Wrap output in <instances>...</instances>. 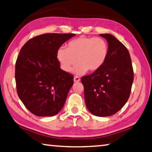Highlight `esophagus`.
<instances>
[{
    "label": "esophagus",
    "mask_w": 152,
    "mask_h": 152,
    "mask_svg": "<svg viewBox=\"0 0 152 152\" xmlns=\"http://www.w3.org/2000/svg\"><path fill=\"white\" fill-rule=\"evenodd\" d=\"M80 81V78L78 76H74V82H79Z\"/></svg>",
    "instance_id": "34e87169"
}]
</instances>
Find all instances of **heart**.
I'll use <instances>...</instances> for the list:
<instances>
[{"label":"heart","mask_w":152,"mask_h":152,"mask_svg":"<svg viewBox=\"0 0 152 152\" xmlns=\"http://www.w3.org/2000/svg\"><path fill=\"white\" fill-rule=\"evenodd\" d=\"M108 52V45L103 38L81 37L70 41L66 49H58L56 56L63 70L70 72L78 62L74 72L82 74L88 70L94 72L102 67Z\"/></svg>","instance_id":"obj_1"}]
</instances>
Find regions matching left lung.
Wrapping results in <instances>:
<instances>
[{
    "label": "left lung",
    "mask_w": 152,
    "mask_h": 152,
    "mask_svg": "<svg viewBox=\"0 0 152 152\" xmlns=\"http://www.w3.org/2000/svg\"><path fill=\"white\" fill-rule=\"evenodd\" d=\"M109 48L105 64L92 74L82 77L85 103L93 115L115 114L127 102L134 81V71L128 49L114 36L101 34Z\"/></svg>",
    "instance_id": "1"
}]
</instances>
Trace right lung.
<instances>
[{"label":"right lung","mask_w":152,"mask_h":152,"mask_svg":"<svg viewBox=\"0 0 152 152\" xmlns=\"http://www.w3.org/2000/svg\"><path fill=\"white\" fill-rule=\"evenodd\" d=\"M74 34L48 33L30 39L22 47L15 66L18 97L37 116H53L62 109L74 77L62 70L57 51Z\"/></svg>","instance_id":"right-lung-1"}]
</instances>
